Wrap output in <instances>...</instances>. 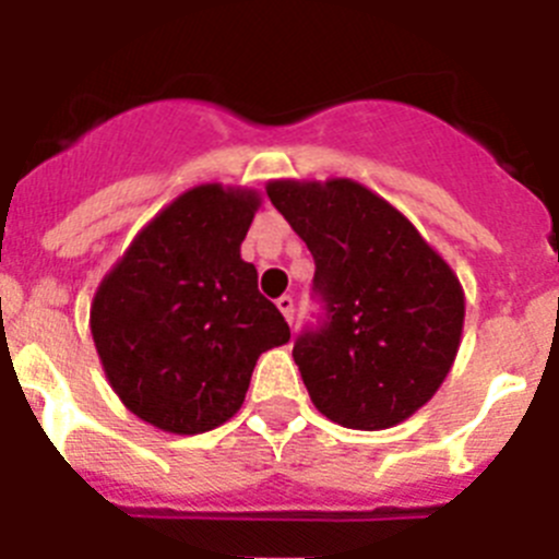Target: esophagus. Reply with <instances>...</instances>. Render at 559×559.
Instances as JSON below:
<instances>
[{
  "mask_svg": "<svg viewBox=\"0 0 559 559\" xmlns=\"http://www.w3.org/2000/svg\"><path fill=\"white\" fill-rule=\"evenodd\" d=\"M276 308H280V313H283L285 319H288V324H294V299H290L288 294L276 299Z\"/></svg>",
  "mask_w": 559,
  "mask_h": 559,
  "instance_id": "obj_1",
  "label": "esophagus"
}]
</instances>
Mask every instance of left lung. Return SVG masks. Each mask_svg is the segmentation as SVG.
<instances>
[{
    "label": "left lung",
    "instance_id": "1",
    "mask_svg": "<svg viewBox=\"0 0 559 559\" xmlns=\"http://www.w3.org/2000/svg\"><path fill=\"white\" fill-rule=\"evenodd\" d=\"M271 204L313 254L319 328L294 360L313 406L358 431L412 417L456 358L464 294L412 221L353 179L269 181Z\"/></svg>",
    "mask_w": 559,
    "mask_h": 559
}]
</instances>
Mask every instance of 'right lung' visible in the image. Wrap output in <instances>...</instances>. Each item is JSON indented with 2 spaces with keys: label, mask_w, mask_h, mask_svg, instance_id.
Returning <instances> with one entry per match:
<instances>
[{
  "label": "right lung",
  "mask_w": 559,
  "mask_h": 559,
  "mask_svg": "<svg viewBox=\"0 0 559 559\" xmlns=\"http://www.w3.org/2000/svg\"><path fill=\"white\" fill-rule=\"evenodd\" d=\"M257 206L254 190L192 187L97 288L88 324L108 383L162 431L224 426L243 406L257 358L288 344V322L240 257Z\"/></svg>",
  "instance_id": "add662e5"
}]
</instances>
